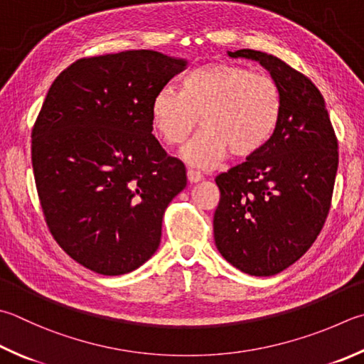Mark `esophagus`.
<instances>
[{
  "label": "esophagus",
  "mask_w": 364,
  "mask_h": 364,
  "mask_svg": "<svg viewBox=\"0 0 364 364\" xmlns=\"http://www.w3.org/2000/svg\"><path fill=\"white\" fill-rule=\"evenodd\" d=\"M187 177H188V182H190V183H196V182L203 181L204 176L200 173V171L188 169V171H187Z\"/></svg>",
  "instance_id": "1"
}]
</instances>
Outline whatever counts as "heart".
I'll return each instance as SVG.
<instances>
[{"label": "heart", "instance_id": "obj_1", "mask_svg": "<svg viewBox=\"0 0 364 364\" xmlns=\"http://www.w3.org/2000/svg\"><path fill=\"white\" fill-rule=\"evenodd\" d=\"M282 109V88L271 74L208 63L183 75L181 92L168 87L156 92L150 119L168 146L182 144L200 119L203 129L183 156L198 168H209L228 152L236 159L259 152L276 133Z\"/></svg>", "mask_w": 364, "mask_h": 364}]
</instances>
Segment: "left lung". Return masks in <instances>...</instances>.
<instances>
[{
  "instance_id": "left-lung-1",
  "label": "left lung",
  "mask_w": 364,
  "mask_h": 364,
  "mask_svg": "<svg viewBox=\"0 0 364 364\" xmlns=\"http://www.w3.org/2000/svg\"><path fill=\"white\" fill-rule=\"evenodd\" d=\"M279 82L284 109L255 155L215 177L220 201L214 239L226 262L250 276H274L311 249L331 208L339 152L325 100L314 82L274 55L241 49Z\"/></svg>"
}]
</instances>
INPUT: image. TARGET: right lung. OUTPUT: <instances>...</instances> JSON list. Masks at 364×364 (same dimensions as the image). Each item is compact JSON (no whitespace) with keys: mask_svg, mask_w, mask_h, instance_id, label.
<instances>
[{"mask_svg":"<svg viewBox=\"0 0 364 364\" xmlns=\"http://www.w3.org/2000/svg\"><path fill=\"white\" fill-rule=\"evenodd\" d=\"M185 60L155 50L80 58L53 80L31 129L34 182L50 235L102 276L132 272L160 245L187 173L152 134L150 102Z\"/></svg>","mask_w":364,"mask_h":364,"instance_id":"obj_1","label":"right lung"}]
</instances>
